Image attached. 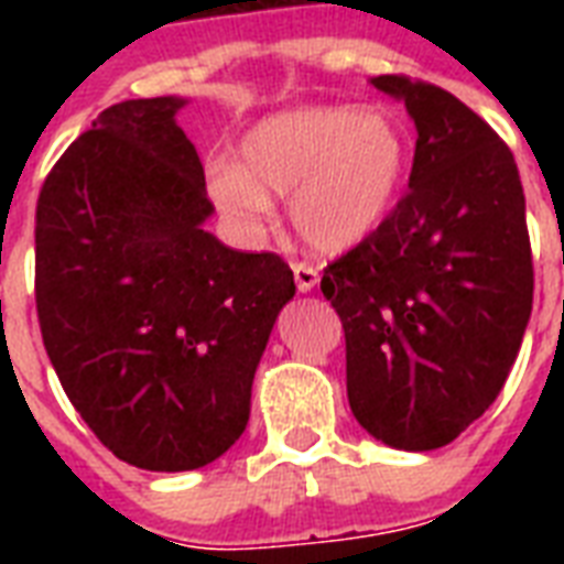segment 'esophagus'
Wrapping results in <instances>:
<instances>
[{"mask_svg":"<svg viewBox=\"0 0 564 564\" xmlns=\"http://www.w3.org/2000/svg\"><path fill=\"white\" fill-rule=\"evenodd\" d=\"M292 274H295V286L299 292H310L318 283V269L310 263H292Z\"/></svg>","mask_w":564,"mask_h":564,"instance_id":"obj_1","label":"esophagus"}]
</instances>
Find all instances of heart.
<instances>
[{
  "label": "heart",
  "mask_w": 564,
  "mask_h": 564,
  "mask_svg": "<svg viewBox=\"0 0 564 564\" xmlns=\"http://www.w3.org/2000/svg\"><path fill=\"white\" fill-rule=\"evenodd\" d=\"M410 172V140L392 113L313 105L257 122L242 163L210 166V193L230 219L257 225L272 193H292V225L310 246L343 254L383 228Z\"/></svg>",
  "instance_id": "obj_1"
}]
</instances>
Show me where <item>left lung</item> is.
<instances>
[{
  "instance_id": "obj_1",
  "label": "left lung",
  "mask_w": 564,
  "mask_h": 564,
  "mask_svg": "<svg viewBox=\"0 0 564 564\" xmlns=\"http://www.w3.org/2000/svg\"><path fill=\"white\" fill-rule=\"evenodd\" d=\"M419 140L383 228L322 274L343 318L354 419L401 451L451 445L507 383L533 310L524 187L509 145L447 90L377 75Z\"/></svg>"
}]
</instances>
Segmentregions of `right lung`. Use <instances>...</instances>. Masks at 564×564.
I'll list each match as a JSON object with an SVG mask.
<instances>
[{
  "label": "right lung",
  "instance_id": "add662e5",
  "mask_svg": "<svg viewBox=\"0 0 564 564\" xmlns=\"http://www.w3.org/2000/svg\"><path fill=\"white\" fill-rule=\"evenodd\" d=\"M172 96L101 110L43 181L34 301L66 398L122 463L193 471L248 424L292 269L202 228L213 213Z\"/></svg>",
  "mask_w": 564,
  "mask_h": 564
}]
</instances>
